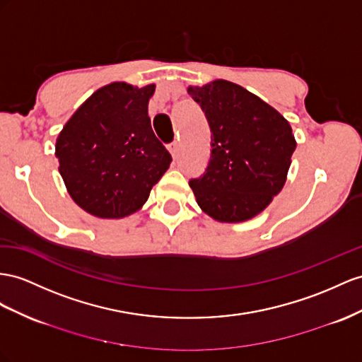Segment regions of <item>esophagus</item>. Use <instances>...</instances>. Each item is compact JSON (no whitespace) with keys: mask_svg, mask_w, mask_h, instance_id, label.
<instances>
[{"mask_svg":"<svg viewBox=\"0 0 362 362\" xmlns=\"http://www.w3.org/2000/svg\"><path fill=\"white\" fill-rule=\"evenodd\" d=\"M168 150L171 153V156L174 157V159H177L179 157V153H180V144L179 142H173L168 145Z\"/></svg>","mask_w":362,"mask_h":362,"instance_id":"1","label":"esophagus"}]
</instances>
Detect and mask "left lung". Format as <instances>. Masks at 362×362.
<instances>
[{
  "instance_id": "left-lung-1",
  "label": "left lung",
  "mask_w": 362,
  "mask_h": 362,
  "mask_svg": "<svg viewBox=\"0 0 362 362\" xmlns=\"http://www.w3.org/2000/svg\"><path fill=\"white\" fill-rule=\"evenodd\" d=\"M211 128V157L189 187L209 217L237 223L255 217L286 183L296 148L289 122L251 91L225 79L188 87Z\"/></svg>"
}]
</instances>
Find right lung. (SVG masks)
I'll return each mask as SVG.
<instances>
[{
  "instance_id": "right-lung-1",
  "label": "right lung",
  "mask_w": 362,
  "mask_h": 362,
  "mask_svg": "<svg viewBox=\"0 0 362 362\" xmlns=\"http://www.w3.org/2000/svg\"><path fill=\"white\" fill-rule=\"evenodd\" d=\"M154 90V84L139 88L111 82L93 93L59 133V173L70 197L88 214H133L170 168L171 154L148 116Z\"/></svg>"
}]
</instances>
